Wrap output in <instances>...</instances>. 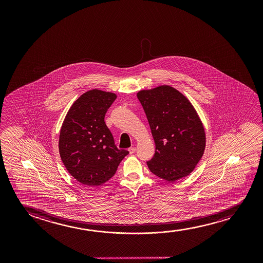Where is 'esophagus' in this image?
Wrapping results in <instances>:
<instances>
[{"label": "esophagus", "mask_w": 263, "mask_h": 263, "mask_svg": "<svg viewBox=\"0 0 263 263\" xmlns=\"http://www.w3.org/2000/svg\"><path fill=\"white\" fill-rule=\"evenodd\" d=\"M128 151H129L130 155H132V154H134V153L136 152V148L130 147L129 149H128Z\"/></svg>", "instance_id": "obj_1"}]
</instances>
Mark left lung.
Returning <instances> with one entry per match:
<instances>
[{
  "label": "left lung",
  "mask_w": 263,
  "mask_h": 263,
  "mask_svg": "<svg viewBox=\"0 0 263 263\" xmlns=\"http://www.w3.org/2000/svg\"><path fill=\"white\" fill-rule=\"evenodd\" d=\"M155 143L149 170L173 182L191 173L205 151V134L191 101L169 85L138 91Z\"/></svg>",
  "instance_id": "obj_1"
}]
</instances>
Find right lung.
Instances as JSON below:
<instances>
[{"label": "right lung", "instance_id": "right-lung-1", "mask_svg": "<svg viewBox=\"0 0 263 263\" xmlns=\"http://www.w3.org/2000/svg\"><path fill=\"white\" fill-rule=\"evenodd\" d=\"M117 98L112 92L88 90L70 108L59 136V154L76 180L99 186L114 176L126 150H119L104 121L105 114Z\"/></svg>", "mask_w": 263, "mask_h": 263}]
</instances>
